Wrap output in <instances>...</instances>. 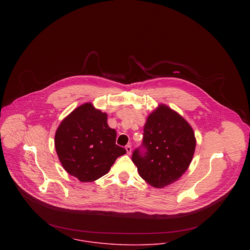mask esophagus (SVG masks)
<instances>
[{
    "mask_svg": "<svg viewBox=\"0 0 250 250\" xmlns=\"http://www.w3.org/2000/svg\"><path fill=\"white\" fill-rule=\"evenodd\" d=\"M125 149H126V151H127V154H128V155H130V154H131V152H132V146L128 144V145H126Z\"/></svg>",
    "mask_w": 250,
    "mask_h": 250,
    "instance_id": "1",
    "label": "esophagus"
}]
</instances>
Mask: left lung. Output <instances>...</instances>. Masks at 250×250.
Returning a JSON list of instances; mask_svg holds the SVG:
<instances>
[{
    "label": "left lung",
    "mask_w": 250,
    "mask_h": 250,
    "mask_svg": "<svg viewBox=\"0 0 250 250\" xmlns=\"http://www.w3.org/2000/svg\"><path fill=\"white\" fill-rule=\"evenodd\" d=\"M194 133L177 112L161 105L147 118L142 145L132 161L140 176L155 188L178 180L188 169L195 150Z\"/></svg>",
    "instance_id": "1"
}]
</instances>
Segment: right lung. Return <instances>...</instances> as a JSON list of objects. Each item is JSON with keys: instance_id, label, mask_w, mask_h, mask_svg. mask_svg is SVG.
<instances>
[{"instance_id": "1", "label": "right lung", "mask_w": 250, "mask_h": 250, "mask_svg": "<svg viewBox=\"0 0 250 250\" xmlns=\"http://www.w3.org/2000/svg\"><path fill=\"white\" fill-rule=\"evenodd\" d=\"M107 114L83 104L62 120L55 146L64 169L81 182H93L107 174L115 160L126 153L118 146L116 131L108 127Z\"/></svg>"}]
</instances>
